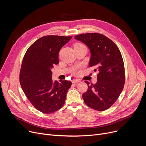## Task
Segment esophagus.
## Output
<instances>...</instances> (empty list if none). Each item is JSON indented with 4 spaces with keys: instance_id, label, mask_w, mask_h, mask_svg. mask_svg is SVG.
<instances>
[{
    "instance_id": "obj_1",
    "label": "esophagus",
    "mask_w": 146,
    "mask_h": 146,
    "mask_svg": "<svg viewBox=\"0 0 146 146\" xmlns=\"http://www.w3.org/2000/svg\"><path fill=\"white\" fill-rule=\"evenodd\" d=\"M79 82H80V80H78V79H74L72 80L73 83H79Z\"/></svg>"
}]
</instances>
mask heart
<instances>
[{
	"label": "heart",
	"instance_id": "obj_1",
	"mask_svg": "<svg viewBox=\"0 0 146 146\" xmlns=\"http://www.w3.org/2000/svg\"><path fill=\"white\" fill-rule=\"evenodd\" d=\"M82 45H83V44H82V43L77 42V43H76V44L74 45V48H75V47H79V46H82Z\"/></svg>",
	"mask_w": 146,
	"mask_h": 146
}]
</instances>
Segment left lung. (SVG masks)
Here are the masks:
<instances>
[{"label":"left lung","mask_w":146,"mask_h":146,"mask_svg":"<svg viewBox=\"0 0 146 146\" xmlns=\"http://www.w3.org/2000/svg\"><path fill=\"white\" fill-rule=\"evenodd\" d=\"M74 38L88 46L91 53L89 66L99 72L96 84L85 81L88 89L82 95L84 102L97 111L108 110L124 86L125 68L121 52L115 44L101 34H81Z\"/></svg>","instance_id":"obj_1"}]
</instances>
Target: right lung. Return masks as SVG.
<instances>
[{
  "mask_svg": "<svg viewBox=\"0 0 146 146\" xmlns=\"http://www.w3.org/2000/svg\"><path fill=\"white\" fill-rule=\"evenodd\" d=\"M72 36H44L26 51L19 74L22 89L35 108L44 113L59 110L65 102L72 82L52 80L51 68L58 64V53Z\"/></svg>",
  "mask_w": 146,
  "mask_h": 146,
  "instance_id": "add662e5",
  "label": "right lung"
}]
</instances>
